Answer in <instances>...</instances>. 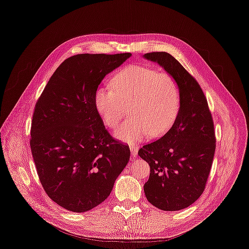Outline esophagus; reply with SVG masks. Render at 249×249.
Segmentation results:
<instances>
[{"label":"esophagus","mask_w":249,"mask_h":249,"mask_svg":"<svg viewBox=\"0 0 249 249\" xmlns=\"http://www.w3.org/2000/svg\"><path fill=\"white\" fill-rule=\"evenodd\" d=\"M138 149H139V146L137 144H132L130 145V150L132 152V155L136 156L138 154Z\"/></svg>","instance_id":"esophagus-1"}]
</instances>
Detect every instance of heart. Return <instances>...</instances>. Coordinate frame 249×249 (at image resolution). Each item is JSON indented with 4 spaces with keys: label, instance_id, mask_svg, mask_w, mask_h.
Here are the masks:
<instances>
[{
    "label": "heart",
    "instance_id": "obj_1",
    "mask_svg": "<svg viewBox=\"0 0 249 249\" xmlns=\"http://www.w3.org/2000/svg\"><path fill=\"white\" fill-rule=\"evenodd\" d=\"M110 86L95 93L96 108L108 128H115L130 107L131 118L115 131L125 142L160 137L174 124L181 108V88L174 76L143 64L119 69Z\"/></svg>",
    "mask_w": 249,
    "mask_h": 249
}]
</instances>
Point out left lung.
<instances>
[{"label": "left lung", "instance_id": "1", "mask_svg": "<svg viewBox=\"0 0 249 249\" xmlns=\"http://www.w3.org/2000/svg\"><path fill=\"white\" fill-rule=\"evenodd\" d=\"M143 56L174 76L181 88V108L173 126L138 152L150 167L143 185L147 200L161 210L177 211L204 192L216 148L214 122L197 81L175 57L165 52Z\"/></svg>", "mask_w": 249, "mask_h": 249}]
</instances>
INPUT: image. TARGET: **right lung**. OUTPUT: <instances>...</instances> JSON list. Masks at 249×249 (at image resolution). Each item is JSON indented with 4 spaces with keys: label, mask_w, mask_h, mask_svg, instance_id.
I'll list each match as a JSON object with an SVG mask.
<instances>
[{
    "label": "right lung",
    "mask_w": 249,
    "mask_h": 249,
    "mask_svg": "<svg viewBox=\"0 0 249 249\" xmlns=\"http://www.w3.org/2000/svg\"><path fill=\"white\" fill-rule=\"evenodd\" d=\"M130 53H81L65 59L39 97L30 146L48 196L72 212H86L110 195L130 159L128 144L107 132L95 105L107 74Z\"/></svg>",
    "instance_id": "add662e5"
}]
</instances>
